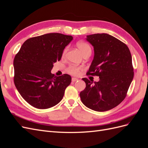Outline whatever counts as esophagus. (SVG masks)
<instances>
[{
	"mask_svg": "<svg viewBox=\"0 0 148 148\" xmlns=\"http://www.w3.org/2000/svg\"><path fill=\"white\" fill-rule=\"evenodd\" d=\"M78 79L77 78H71V81H72L73 82H77Z\"/></svg>",
	"mask_w": 148,
	"mask_h": 148,
	"instance_id": "1",
	"label": "esophagus"
}]
</instances>
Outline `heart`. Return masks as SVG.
<instances>
[{"instance_id": "heart-1", "label": "heart", "mask_w": 148, "mask_h": 148, "mask_svg": "<svg viewBox=\"0 0 148 148\" xmlns=\"http://www.w3.org/2000/svg\"><path fill=\"white\" fill-rule=\"evenodd\" d=\"M77 46L78 48L79 49L80 52H82L83 56L88 53H91V47L89 46V44H88L86 42H83V41H79L78 42L77 44ZM67 50H68V47H66L64 51V53L63 55L64 56L65 53L66 52ZM82 69L81 66H75V65H70L69 66V68L67 69V71L68 72L73 75H78L79 72Z\"/></svg>"}]
</instances>
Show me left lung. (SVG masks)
Returning a JSON list of instances; mask_svg holds the SVG:
<instances>
[{
    "instance_id": "1",
    "label": "left lung",
    "mask_w": 148,
    "mask_h": 148,
    "mask_svg": "<svg viewBox=\"0 0 148 148\" xmlns=\"http://www.w3.org/2000/svg\"><path fill=\"white\" fill-rule=\"evenodd\" d=\"M94 47L95 56L87 75L98 76V82L82 79L86 88L79 93L83 104L98 112L110 110L127 96L134 71L132 58L128 46L106 33L87 36Z\"/></svg>"
}]
</instances>
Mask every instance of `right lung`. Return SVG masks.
<instances>
[{
    "label": "right lung",
    "mask_w": 148,
    "mask_h": 148,
    "mask_svg": "<svg viewBox=\"0 0 148 148\" xmlns=\"http://www.w3.org/2000/svg\"><path fill=\"white\" fill-rule=\"evenodd\" d=\"M71 36L48 33L29 38L23 44L13 60L14 83L22 97L40 109L57 105L64 97L71 78L51 73L53 64L59 61Z\"/></svg>",
    "instance_id": "1"
}]
</instances>
